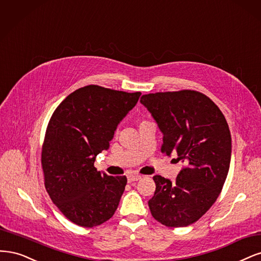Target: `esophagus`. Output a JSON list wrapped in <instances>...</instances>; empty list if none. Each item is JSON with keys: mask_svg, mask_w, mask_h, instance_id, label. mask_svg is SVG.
<instances>
[{"mask_svg": "<svg viewBox=\"0 0 261 261\" xmlns=\"http://www.w3.org/2000/svg\"><path fill=\"white\" fill-rule=\"evenodd\" d=\"M141 178H142V176L139 175V174H130V175H128V182L131 183V182H134V181H139Z\"/></svg>", "mask_w": 261, "mask_h": 261, "instance_id": "obj_1", "label": "esophagus"}]
</instances>
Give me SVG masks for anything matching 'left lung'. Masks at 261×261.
<instances>
[{
	"label": "left lung",
	"mask_w": 261,
	"mask_h": 261,
	"mask_svg": "<svg viewBox=\"0 0 261 261\" xmlns=\"http://www.w3.org/2000/svg\"><path fill=\"white\" fill-rule=\"evenodd\" d=\"M140 102L163 132L162 152L186 167L175 182L155 175L150 213L166 226L196 222L214 205L223 188L231 161V133L223 114L212 99L193 90L158 92Z\"/></svg>",
	"instance_id": "8db88e82"
}]
</instances>
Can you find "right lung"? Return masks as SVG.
<instances>
[{"mask_svg": "<svg viewBox=\"0 0 261 261\" xmlns=\"http://www.w3.org/2000/svg\"><path fill=\"white\" fill-rule=\"evenodd\" d=\"M140 95L87 86L67 96L48 121L41 157L44 186L62 214L77 225L102 224L119 205L127 178L97 171L94 162L108 149L117 125Z\"/></svg>", "mask_w": 261, "mask_h": 261, "instance_id": "obj_1", "label": "right lung"}]
</instances>
